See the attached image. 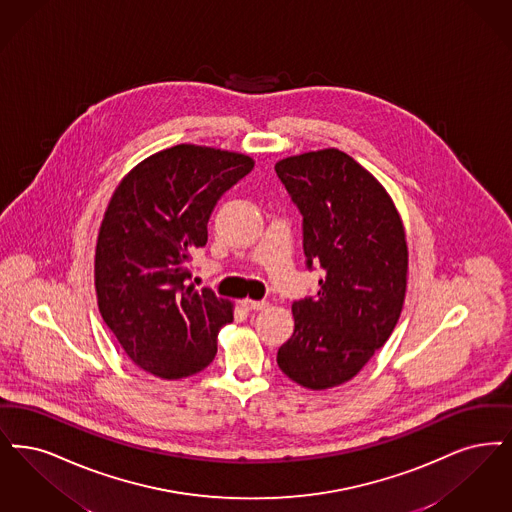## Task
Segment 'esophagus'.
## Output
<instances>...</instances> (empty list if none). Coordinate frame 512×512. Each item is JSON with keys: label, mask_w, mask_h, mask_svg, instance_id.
<instances>
[{"label": "esophagus", "mask_w": 512, "mask_h": 512, "mask_svg": "<svg viewBox=\"0 0 512 512\" xmlns=\"http://www.w3.org/2000/svg\"><path fill=\"white\" fill-rule=\"evenodd\" d=\"M241 306L245 308L246 312H260V310L267 308V302H264V300H250V298H246V300L241 302Z\"/></svg>", "instance_id": "1"}]
</instances>
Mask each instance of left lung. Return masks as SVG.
I'll return each instance as SVG.
<instances>
[{
  "label": "left lung",
  "mask_w": 512,
  "mask_h": 512,
  "mask_svg": "<svg viewBox=\"0 0 512 512\" xmlns=\"http://www.w3.org/2000/svg\"><path fill=\"white\" fill-rule=\"evenodd\" d=\"M302 214L306 267L323 269L317 296L292 304L294 333L277 352L300 386L325 390L356 377L400 319L407 243L400 214L352 156L338 149L275 164Z\"/></svg>",
  "instance_id": "1"
}]
</instances>
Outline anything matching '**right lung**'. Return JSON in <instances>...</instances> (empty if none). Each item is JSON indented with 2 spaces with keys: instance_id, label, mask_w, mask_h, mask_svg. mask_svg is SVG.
<instances>
[{
  "instance_id": "obj_1",
  "label": "right lung",
  "mask_w": 512,
  "mask_h": 512,
  "mask_svg": "<svg viewBox=\"0 0 512 512\" xmlns=\"http://www.w3.org/2000/svg\"><path fill=\"white\" fill-rule=\"evenodd\" d=\"M252 168L250 156L176 145L139 162L112 195L95 248L97 304L124 352L155 377L208 367L233 321L231 302L189 283V262L218 200Z\"/></svg>"
}]
</instances>
